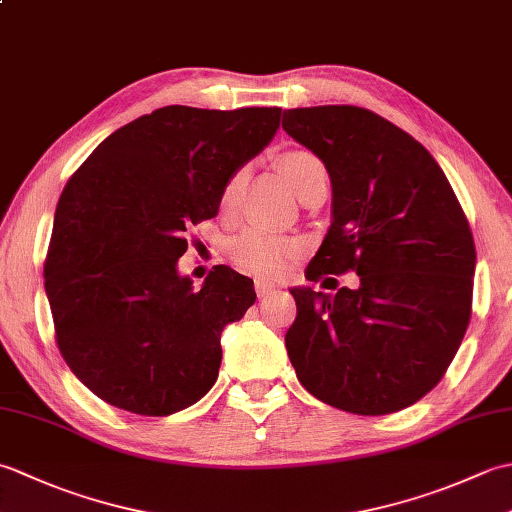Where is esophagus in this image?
<instances>
[{"label": "esophagus", "instance_id": "1", "mask_svg": "<svg viewBox=\"0 0 512 512\" xmlns=\"http://www.w3.org/2000/svg\"><path fill=\"white\" fill-rule=\"evenodd\" d=\"M277 288L273 286V284H266V281H255V292H257V297L259 299H264V297H268V295H273Z\"/></svg>", "mask_w": 512, "mask_h": 512}]
</instances>
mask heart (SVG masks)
Wrapping results in <instances>:
<instances>
[{"label": "heart", "instance_id": "obj_1", "mask_svg": "<svg viewBox=\"0 0 512 512\" xmlns=\"http://www.w3.org/2000/svg\"><path fill=\"white\" fill-rule=\"evenodd\" d=\"M279 169L284 173L288 184L301 195L314 182L328 180L323 162L306 149H288L279 156ZM244 184V169H237L231 178L224 182L220 193L222 209H231L237 202V195ZM228 255L233 262L257 277H281L288 273V268L295 264V259L301 255V244L297 239L279 237L262 228H246L235 235L228 244Z\"/></svg>", "mask_w": 512, "mask_h": 512}]
</instances>
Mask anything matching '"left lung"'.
Returning a JSON list of instances; mask_svg holds the SVG:
<instances>
[{
    "label": "left lung",
    "mask_w": 512,
    "mask_h": 512,
    "mask_svg": "<svg viewBox=\"0 0 512 512\" xmlns=\"http://www.w3.org/2000/svg\"><path fill=\"white\" fill-rule=\"evenodd\" d=\"M281 127L332 182V226L306 277H361L336 295L290 290V363L325 405L358 416L405 409L440 383L469 328V220L429 151L365 107L284 110Z\"/></svg>",
    "instance_id": "8db88e82"
}]
</instances>
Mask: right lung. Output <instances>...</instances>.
I'll list each match as a JSON object with an SVG mask.
<instances>
[{
  "instance_id": "obj_1",
  "label": "right lung",
  "mask_w": 512,
  "mask_h": 512,
  "mask_svg": "<svg viewBox=\"0 0 512 512\" xmlns=\"http://www.w3.org/2000/svg\"><path fill=\"white\" fill-rule=\"evenodd\" d=\"M279 107L167 105L116 129L74 171L43 264L54 339L92 394L138 416L191 407L220 372L224 325L255 303L248 277L178 275L187 231L279 129Z\"/></svg>"
}]
</instances>
